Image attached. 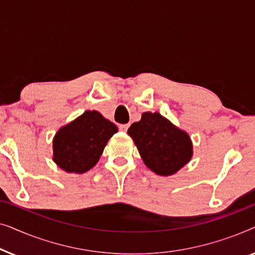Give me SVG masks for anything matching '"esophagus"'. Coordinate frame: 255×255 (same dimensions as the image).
<instances>
[{
  "mask_svg": "<svg viewBox=\"0 0 255 255\" xmlns=\"http://www.w3.org/2000/svg\"><path fill=\"white\" fill-rule=\"evenodd\" d=\"M128 128V124H121L120 125V130L123 131V132H127Z\"/></svg>",
  "mask_w": 255,
  "mask_h": 255,
  "instance_id": "34e87169",
  "label": "esophagus"
}]
</instances>
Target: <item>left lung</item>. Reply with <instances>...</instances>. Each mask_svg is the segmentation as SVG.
Listing matches in <instances>:
<instances>
[{"label": "left lung", "mask_w": 255, "mask_h": 255, "mask_svg": "<svg viewBox=\"0 0 255 255\" xmlns=\"http://www.w3.org/2000/svg\"><path fill=\"white\" fill-rule=\"evenodd\" d=\"M128 133L145 165L158 175H173L193 156V144L187 132L159 113H144L140 121L128 128Z\"/></svg>", "instance_id": "8db88e82"}]
</instances>
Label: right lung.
Wrapping results in <instances>:
<instances>
[{"label": "right lung", "mask_w": 255, "mask_h": 255, "mask_svg": "<svg viewBox=\"0 0 255 255\" xmlns=\"http://www.w3.org/2000/svg\"><path fill=\"white\" fill-rule=\"evenodd\" d=\"M118 131L96 110H87L62 127L53 138V161L67 173L82 174L93 168L107 142Z\"/></svg>", "instance_id": "1"}]
</instances>
